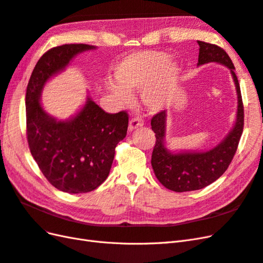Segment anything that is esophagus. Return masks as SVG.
<instances>
[{
  "label": "esophagus",
  "instance_id": "obj_1",
  "mask_svg": "<svg viewBox=\"0 0 263 263\" xmlns=\"http://www.w3.org/2000/svg\"><path fill=\"white\" fill-rule=\"evenodd\" d=\"M142 125H144V121H141L139 118H132L128 124V130L133 132L136 128H139Z\"/></svg>",
  "mask_w": 263,
  "mask_h": 263
}]
</instances>
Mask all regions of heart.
Segmentation results:
<instances>
[{"instance_id": "1", "label": "heart", "mask_w": 263, "mask_h": 263, "mask_svg": "<svg viewBox=\"0 0 263 263\" xmlns=\"http://www.w3.org/2000/svg\"><path fill=\"white\" fill-rule=\"evenodd\" d=\"M179 65L162 51L134 52L119 60L113 68L116 82L106 89L122 102L132 99L133 90H141V100L147 108L159 112L168 104L179 77Z\"/></svg>"}]
</instances>
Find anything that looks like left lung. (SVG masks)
Here are the masks:
<instances>
[{"instance_id": "1", "label": "left lung", "mask_w": 263, "mask_h": 263, "mask_svg": "<svg viewBox=\"0 0 263 263\" xmlns=\"http://www.w3.org/2000/svg\"><path fill=\"white\" fill-rule=\"evenodd\" d=\"M200 46L197 67L216 62L229 69L237 93V112L233 128L218 145L209 150L171 151L166 147L168 112L161 110L151 119L156 134V145L151 156V165L162 185L174 192L201 190L222 176L232 162L243 129V106L240 86L232 59L220 47L197 41Z\"/></svg>"}]
</instances>
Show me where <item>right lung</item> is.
Instances as JSON below:
<instances>
[{"mask_svg":"<svg viewBox=\"0 0 263 263\" xmlns=\"http://www.w3.org/2000/svg\"><path fill=\"white\" fill-rule=\"evenodd\" d=\"M95 46L70 44L54 47L38 60L26 90V126L29 149L51 184L70 194L91 192L104 182L112 168L115 148L126 137V112L105 113L89 95L68 119L44 109L45 85L70 65L79 53Z\"/></svg>","mask_w":263,"mask_h":263,"instance_id":"1","label":"right lung"}]
</instances>
